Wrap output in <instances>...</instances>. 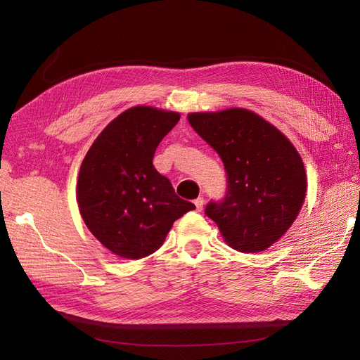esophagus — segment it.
Listing matches in <instances>:
<instances>
[{
    "mask_svg": "<svg viewBox=\"0 0 360 360\" xmlns=\"http://www.w3.org/2000/svg\"><path fill=\"white\" fill-rule=\"evenodd\" d=\"M193 204H195V207H197V210L201 212L202 207H204V198H202V197H198L197 200H193Z\"/></svg>",
    "mask_w": 360,
    "mask_h": 360,
    "instance_id": "esophagus-1",
    "label": "esophagus"
}]
</instances>
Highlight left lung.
Returning <instances> with one entry per match:
<instances>
[{
	"label": "left lung",
	"instance_id": "left-lung-1",
	"mask_svg": "<svg viewBox=\"0 0 360 360\" xmlns=\"http://www.w3.org/2000/svg\"><path fill=\"white\" fill-rule=\"evenodd\" d=\"M191 126L221 156L225 197L205 205L225 242L240 252H261L287 233L307 192L297 150L279 130L242 108L193 112Z\"/></svg>",
	"mask_w": 360,
	"mask_h": 360
}]
</instances>
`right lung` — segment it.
<instances>
[{
    "mask_svg": "<svg viewBox=\"0 0 360 360\" xmlns=\"http://www.w3.org/2000/svg\"><path fill=\"white\" fill-rule=\"evenodd\" d=\"M179 120L177 112L130 108L102 130L82 160V219L118 257L139 259L156 252L172 224L195 209L153 167L158 146Z\"/></svg>",
    "mask_w": 360,
    "mask_h": 360,
    "instance_id": "add662e5",
    "label": "right lung"
}]
</instances>
